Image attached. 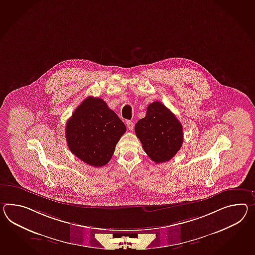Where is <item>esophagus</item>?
I'll return each instance as SVG.
<instances>
[{
  "instance_id": "34e87169",
  "label": "esophagus",
  "mask_w": 255,
  "mask_h": 255,
  "mask_svg": "<svg viewBox=\"0 0 255 255\" xmlns=\"http://www.w3.org/2000/svg\"><path fill=\"white\" fill-rule=\"evenodd\" d=\"M126 125H127L128 129L130 130H132L133 127H134V124H133L131 121H127V122H126Z\"/></svg>"
}]
</instances>
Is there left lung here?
<instances>
[{"instance_id":"left-lung-1","label":"left lung","mask_w":255,"mask_h":255,"mask_svg":"<svg viewBox=\"0 0 255 255\" xmlns=\"http://www.w3.org/2000/svg\"><path fill=\"white\" fill-rule=\"evenodd\" d=\"M144 152L155 163L170 160L183 143L182 125L159 101L147 107L145 117L134 126Z\"/></svg>"}]
</instances>
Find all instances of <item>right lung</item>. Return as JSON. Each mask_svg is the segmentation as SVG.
I'll use <instances>...</instances> for the list:
<instances>
[{"mask_svg": "<svg viewBox=\"0 0 255 255\" xmlns=\"http://www.w3.org/2000/svg\"><path fill=\"white\" fill-rule=\"evenodd\" d=\"M125 131V124L104 100L87 97L67 121L65 137L75 156L100 168L111 160Z\"/></svg>", "mask_w": 255, "mask_h": 255, "instance_id": "add662e5", "label": "right lung"}]
</instances>
